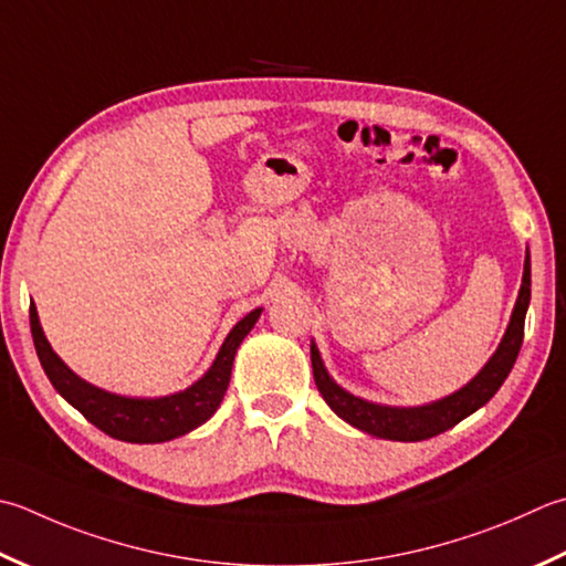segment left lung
<instances>
[{"label": "left lung", "instance_id": "obj_1", "mask_svg": "<svg viewBox=\"0 0 566 566\" xmlns=\"http://www.w3.org/2000/svg\"><path fill=\"white\" fill-rule=\"evenodd\" d=\"M527 304H530V254L525 260L523 286H520L511 326H507L501 346H497L493 358L485 363V368L475 375L467 387H461L459 392L444 397V400L431 402L424 407H409V409L365 402L360 397H353L350 392H346L343 387H338L328 378L318 350L312 343V368H314V380H316L318 392L340 419H346L348 424H353L360 431H368L373 437L392 439V441H422L429 437H437L441 431L457 427L461 419L473 415L475 409L483 407L497 390H501L507 373L513 370L520 346H523Z\"/></svg>", "mask_w": 566, "mask_h": 566}]
</instances>
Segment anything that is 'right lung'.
Masks as SVG:
<instances>
[{"label":"right lung","instance_id":"right-lung-1","mask_svg":"<svg viewBox=\"0 0 566 566\" xmlns=\"http://www.w3.org/2000/svg\"><path fill=\"white\" fill-rule=\"evenodd\" d=\"M260 312L262 308H254L245 318L238 321V326L230 331L226 343L220 346L216 363L210 365V370L201 380L184 392L159 397V400L119 397L81 380L49 346L33 302L29 306V318L33 346H36L41 368L49 375L55 392H59L65 402H71L87 422L103 429L105 434L113 439L132 441V444H159V441H169L188 434V431L213 417L228 390L232 360H235L238 346L242 338L250 334L254 321L260 318Z\"/></svg>","mask_w":566,"mask_h":566}]
</instances>
